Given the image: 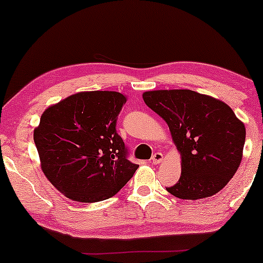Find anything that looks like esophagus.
<instances>
[{
  "label": "esophagus",
  "mask_w": 263,
  "mask_h": 263,
  "mask_svg": "<svg viewBox=\"0 0 263 263\" xmlns=\"http://www.w3.org/2000/svg\"><path fill=\"white\" fill-rule=\"evenodd\" d=\"M163 159H164V156H163V153H160V152L154 153L152 156V163L153 164H159V163H161V161H163Z\"/></svg>",
  "instance_id": "34e87169"
}]
</instances>
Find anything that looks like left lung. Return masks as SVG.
Returning a JSON list of instances; mask_svg holds the SVG:
<instances>
[{"label":"left lung","mask_w":263,"mask_h":263,"mask_svg":"<svg viewBox=\"0 0 263 263\" xmlns=\"http://www.w3.org/2000/svg\"><path fill=\"white\" fill-rule=\"evenodd\" d=\"M142 98L166 122L181 154V177L167 192L182 200L220 192L238 170L246 141V127L231 107L190 89L147 91Z\"/></svg>","instance_id":"8db88e82"}]
</instances>
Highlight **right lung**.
Masks as SVG:
<instances>
[{"label": "right lung", "mask_w": 263, "mask_h": 263, "mask_svg": "<svg viewBox=\"0 0 263 263\" xmlns=\"http://www.w3.org/2000/svg\"><path fill=\"white\" fill-rule=\"evenodd\" d=\"M125 102L120 92H79L43 112L33 132L41 167L68 199L87 203L109 199L139 167L127 159L116 132Z\"/></svg>", "instance_id": "add662e5"}]
</instances>
